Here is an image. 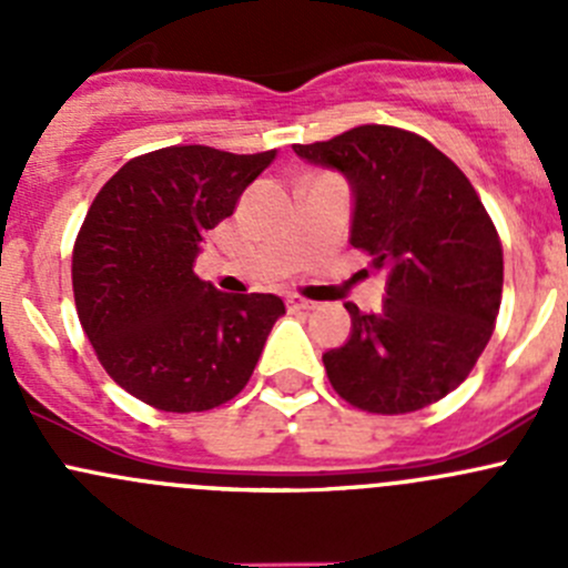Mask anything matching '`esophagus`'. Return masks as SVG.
I'll return each mask as SVG.
<instances>
[{"label": "esophagus", "mask_w": 568, "mask_h": 568, "mask_svg": "<svg viewBox=\"0 0 568 568\" xmlns=\"http://www.w3.org/2000/svg\"><path fill=\"white\" fill-rule=\"evenodd\" d=\"M288 307L291 311H313V307H316V302L302 300V296H288Z\"/></svg>", "instance_id": "obj_1"}]
</instances>
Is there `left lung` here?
I'll list each match as a JSON object with an SVG mask.
<instances>
[{"label": "left lung", "instance_id": "8db88e82", "mask_svg": "<svg viewBox=\"0 0 568 568\" xmlns=\"http://www.w3.org/2000/svg\"><path fill=\"white\" fill-rule=\"evenodd\" d=\"M311 164L352 186V247L387 272L379 313L346 302L352 332L324 354L341 398L376 415H404L467 379L495 329L503 247L467 175L423 136L357 125L313 145Z\"/></svg>", "mask_w": 568, "mask_h": 568}]
</instances>
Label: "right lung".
Instances as JSON below:
<instances>
[{
	"label": "right lung",
	"mask_w": 568,
	"mask_h": 568,
	"mask_svg": "<svg viewBox=\"0 0 568 568\" xmlns=\"http://www.w3.org/2000/svg\"><path fill=\"white\" fill-rule=\"evenodd\" d=\"M274 151L173 145L125 162L73 247V300L101 365L162 412H205L244 390L274 321V294H222L194 274L205 231L233 214Z\"/></svg>",
	"instance_id": "obj_1"
}]
</instances>
